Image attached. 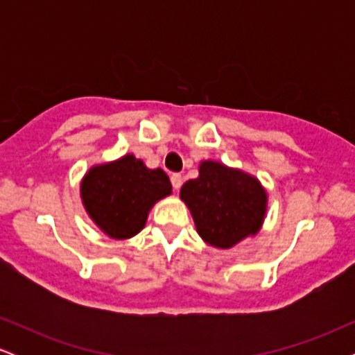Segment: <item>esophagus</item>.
Listing matches in <instances>:
<instances>
[{
  "instance_id": "obj_1",
  "label": "esophagus",
  "mask_w": 355,
  "mask_h": 355,
  "mask_svg": "<svg viewBox=\"0 0 355 355\" xmlns=\"http://www.w3.org/2000/svg\"><path fill=\"white\" fill-rule=\"evenodd\" d=\"M170 180H172V185H173L175 190H178V189H180V187H182L183 178H182L180 173H173L172 177H170Z\"/></svg>"
}]
</instances>
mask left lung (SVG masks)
<instances>
[{"mask_svg": "<svg viewBox=\"0 0 355 355\" xmlns=\"http://www.w3.org/2000/svg\"><path fill=\"white\" fill-rule=\"evenodd\" d=\"M182 200L189 205L197 232L207 243L230 248L255 234L266 214V190L250 175L215 162H203L200 175L183 183Z\"/></svg>", "mask_w": 355, "mask_h": 355, "instance_id": "1", "label": "left lung"}]
</instances>
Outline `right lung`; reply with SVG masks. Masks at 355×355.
Listing matches in <instances>:
<instances>
[{"label": "right lung", "mask_w": 355, "mask_h": 355, "mask_svg": "<svg viewBox=\"0 0 355 355\" xmlns=\"http://www.w3.org/2000/svg\"><path fill=\"white\" fill-rule=\"evenodd\" d=\"M170 193L172 183L164 170L146 168L133 155L95 166L81 183L85 209L113 239L138 234L153 203Z\"/></svg>", "instance_id": "obj_1"}]
</instances>
